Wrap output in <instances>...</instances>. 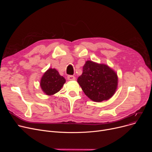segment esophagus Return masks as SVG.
Listing matches in <instances>:
<instances>
[{
    "label": "esophagus",
    "mask_w": 152,
    "mask_h": 152,
    "mask_svg": "<svg viewBox=\"0 0 152 152\" xmlns=\"http://www.w3.org/2000/svg\"><path fill=\"white\" fill-rule=\"evenodd\" d=\"M67 78H68V80H70V81L75 80V79H76V77L74 76H73V75H68L67 76Z\"/></svg>",
    "instance_id": "1"
}]
</instances>
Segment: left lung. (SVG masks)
Returning <instances> with one entry per match:
<instances>
[{"label": "left lung", "mask_w": 152, "mask_h": 152, "mask_svg": "<svg viewBox=\"0 0 152 152\" xmlns=\"http://www.w3.org/2000/svg\"><path fill=\"white\" fill-rule=\"evenodd\" d=\"M83 70L77 83L90 99L100 102L113 96L118 85L117 75L113 69L103 64L87 61Z\"/></svg>", "instance_id": "1"}]
</instances>
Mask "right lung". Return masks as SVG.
<instances>
[{
	"label": "right lung",
	"mask_w": 152,
	"mask_h": 152,
	"mask_svg": "<svg viewBox=\"0 0 152 152\" xmlns=\"http://www.w3.org/2000/svg\"><path fill=\"white\" fill-rule=\"evenodd\" d=\"M66 80L55 69L50 68L44 74L41 80V87L46 95H52L58 92Z\"/></svg>",
	"instance_id": "1"
}]
</instances>
